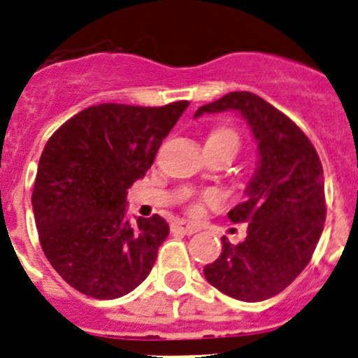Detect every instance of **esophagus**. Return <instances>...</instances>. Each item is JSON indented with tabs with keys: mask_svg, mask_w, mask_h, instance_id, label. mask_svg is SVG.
Masks as SVG:
<instances>
[{
	"mask_svg": "<svg viewBox=\"0 0 358 358\" xmlns=\"http://www.w3.org/2000/svg\"><path fill=\"white\" fill-rule=\"evenodd\" d=\"M173 230L175 231H180V234H185V235H192L196 234V231L199 230L196 224H191V223H187V221H176V223H173Z\"/></svg>",
	"mask_w": 358,
	"mask_h": 358,
	"instance_id": "obj_1",
	"label": "esophagus"
}]
</instances>
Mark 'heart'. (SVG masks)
Here are the masks:
<instances>
[{
    "instance_id": "b5f03b06",
    "label": "heart",
    "mask_w": 358,
    "mask_h": 358,
    "mask_svg": "<svg viewBox=\"0 0 358 358\" xmlns=\"http://www.w3.org/2000/svg\"><path fill=\"white\" fill-rule=\"evenodd\" d=\"M210 137H221V139H228V141H231L235 146H239V139H237V135H235L231 130H217V131H214ZM205 199H207V201H215V199H217V196L205 194Z\"/></svg>"
}]
</instances>
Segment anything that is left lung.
<instances>
[{"instance_id": "obj_1", "label": "left lung", "mask_w": 358, "mask_h": 358, "mask_svg": "<svg viewBox=\"0 0 358 358\" xmlns=\"http://www.w3.org/2000/svg\"><path fill=\"white\" fill-rule=\"evenodd\" d=\"M239 112L257 141L259 166L246 187V199L228 217L248 223L237 246L223 237V251L203 275L210 285L241 301H264L294 282L310 262L323 234V166L307 135L291 119L253 92L224 94L203 105V114Z\"/></svg>"}]
</instances>
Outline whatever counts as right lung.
<instances>
[{
  "mask_svg": "<svg viewBox=\"0 0 358 358\" xmlns=\"http://www.w3.org/2000/svg\"><path fill=\"white\" fill-rule=\"evenodd\" d=\"M187 107L103 103L66 121L44 146L31 194L38 241L82 294L121 298L150 275L169 224L159 214L130 223L127 194Z\"/></svg>",
  "mask_w": 358,
  "mask_h": 358,
  "instance_id": "1",
  "label": "right lung"
}]
</instances>
